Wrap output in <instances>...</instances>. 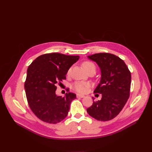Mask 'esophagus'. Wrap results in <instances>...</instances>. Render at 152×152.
<instances>
[{"instance_id": "34e87169", "label": "esophagus", "mask_w": 152, "mask_h": 152, "mask_svg": "<svg viewBox=\"0 0 152 152\" xmlns=\"http://www.w3.org/2000/svg\"><path fill=\"white\" fill-rule=\"evenodd\" d=\"M77 97L82 98H84L85 96L83 95V94H77Z\"/></svg>"}]
</instances>
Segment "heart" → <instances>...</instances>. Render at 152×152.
Instances as JSON below:
<instances>
[{
  "label": "heart",
  "mask_w": 152,
  "mask_h": 152,
  "mask_svg": "<svg viewBox=\"0 0 152 152\" xmlns=\"http://www.w3.org/2000/svg\"><path fill=\"white\" fill-rule=\"evenodd\" d=\"M82 66H83L84 69L86 72H87L89 70H91V69H94V70H96V66L94 65V64L89 61L83 62V63H82ZM70 71V69L68 70V72L69 73ZM89 87V84L87 83L86 82H83V81L75 82V83L72 85V88L73 89L81 93H85Z\"/></svg>",
  "instance_id": "b5f03b06"
}]
</instances>
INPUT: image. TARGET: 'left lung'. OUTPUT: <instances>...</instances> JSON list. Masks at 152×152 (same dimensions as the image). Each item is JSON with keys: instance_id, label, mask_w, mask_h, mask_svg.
<instances>
[{"instance_id": "left-lung-1", "label": "left lung", "mask_w": 152, "mask_h": 152, "mask_svg": "<svg viewBox=\"0 0 152 152\" xmlns=\"http://www.w3.org/2000/svg\"><path fill=\"white\" fill-rule=\"evenodd\" d=\"M87 58L97 63L101 70V80L94 93L102 94V98L94 102L87 112L98 121L112 120L121 112L129 97L131 72L122 59L114 54L97 53Z\"/></svg>"}]
</instances>
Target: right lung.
Returning a JSON list of instances; mask_svg holds the SVG:
<instances>
[{
	"label": "right lung",
	"instance_id": "add662e5",
	"mask_svg": "<svg viewBox=\"0 0 152 152\" xmlns=\"http://www.w3.org/2000/svg\"><path fill=\"white\" fill-rule=\"evenodd\" d=\"M79 59V56L49 53L37 57L28 66L25 82L26 99L31 111L41 121L57 124L67 116L76 94L58 96L56 86L66 79L69 68Z\"/></svg>",
	"mask_w": 152,
	"mask_h": 152
}]
</instances>
